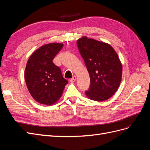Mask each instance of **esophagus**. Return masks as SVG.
Wrapping results in <instances>:
<instances>
[{"label": "esophagus", "mask_w": 150, "mask_h": 150, "mask_svg": "<svg viewBox=\"0 0 150 150\" xmlns=\"http://www.w3.org/2000/svg\"><path fill=\"white\" fill-rule=\"evenodd\" d=\"M76 76H74L72 77V78L71 79L70 81H71V83H74L75 81H76Z\"/></svg>", "instance_id": "esophagus-1"}]
</instances>
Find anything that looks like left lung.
I'll list each match as a JSON object with an SVG mask.
<instances>
[{"mask_svg": "<svg viewBox=\"0 0 150 150\" xmlns=\"http://www.w3.org/2000/svg\"><path fill=\"white\" fill-rule=\"evenodd\" d=\"M81 56L90 77L89 99L104 101L113 96L122 78V64L118 55L108 43L83 36L77 40Z\"/></svg>", "mask_w": 150, "mask_h": 150, "instance_id": "8db88e82", "label": "left lung"}]
</instances>
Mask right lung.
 Instances as JSON below:
<instances>
[{
  "mask_svg": "<svg viewBox=\"0 0 150 150\" xmlns=\"http://www.w3.org/2000/svg\"><path fill=\"white\" fill-rule=\"evenodd\" d=\"M62 47V43L44 44L32 54L27 62L24 72L27 87L40 104L51 106L56 103L68 83L60 68L52 62Z\"/></svg>",
  "mask_w": 150,
  "mask_h": 150,
  "instance_id": "1",
  "label": "right lung"
}]
</instances>
